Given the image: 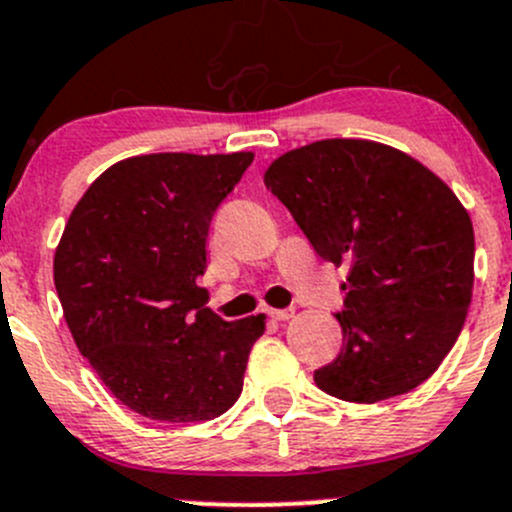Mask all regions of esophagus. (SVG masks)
I'll return each instance as SVG.
<instances>
[{
    "mask_svg": "<svg viewBox=\"0 0 512 512\" xmlns=\"http://www.w3.org/2000/svg\"><path fill=\"white\" fill-rule=\"evenodd\" d=\"M267 315H270L272 320H290V317H295V310H292V307H287V310H267Z\"/></svg>",
    "mask_w": 512,
    "mask_h": 512,
    "instance_id": "1",
    "label": "esophagus"
}]
</instances>
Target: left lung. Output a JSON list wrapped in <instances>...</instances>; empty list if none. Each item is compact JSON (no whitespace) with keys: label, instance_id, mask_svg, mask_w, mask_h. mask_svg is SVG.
I'll use <instances>...</instances> for the list:
<instances>
[{"label":"left lung","instance_id":"1","mask_svg":"<svg viewBox=\"0 0 512 512\" xmlns=\"http://www.w3.org/2000/svg\"><path fill=\"white\" fill-rule=\"evenodd\" d=\"M265 185L322 260L345 267L340 355L317 388L380 403L423 385L458 340L475 280L473 222L408 152L320 140L277 157Z\"/></svg>","mask_w":512,"mask_h":512}]
</instances>
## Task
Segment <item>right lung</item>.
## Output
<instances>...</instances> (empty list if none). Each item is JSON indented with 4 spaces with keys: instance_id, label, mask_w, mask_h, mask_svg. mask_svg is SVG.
<instances>
[{
    "instance_id": "1",
    "label": "right lung",
    "mask_w": 512,
    "mask_h": 512,
    "mask_svg": "<svg viewBox=\"0 0 512 512\" xmlns=\"http://www.w3.org/2000/svg\"><path fill=\"white\" fill-rule=\"evenodd\" d=\"M252 152L114 162L74 205L54 252L64 320L109 393L150 420L230 410L265 315L225 322L197 285L207 230Z\"/></svg>"
}]
</instances>
